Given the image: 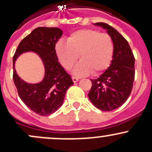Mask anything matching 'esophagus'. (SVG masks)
<instances>
[{
    "label": "esophagus",
    "mask_w": 152,
    "mask_h": 152,
    "mask_svg": "<svg viewBox=\"0 0 152 152\" xmlns=\"http://www.w3.org/2000/svg\"><path fill=\"white\" fill-rule=\"evenodd\" d=\"M72 80H73V82L76 83V82H77L78 81H79V79H78V78H76V77H75V76H73Z\"/></svg>",
    "instance_id": "obj_1"
}]
</instances>
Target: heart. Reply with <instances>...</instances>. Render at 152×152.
Returning <instances> with one entry per match:
<instances>
[{
	"label": "heart",
	"mask_w": 152,
	"mask_h": 152,
	"mask_svg": "<svg viewBox=\"0 0 152 152\" xmlns=\"http://www.w3.org/2000/svg\"><path fill=\"white\" fill-rule=\"evenodd\" d=\"M56 51L60 63L70 70L78 58L81 61L73 69V75L84 76L93 72L98 74L110 65L114 52L111 37L95 29H80L67 38V42L59 41Z\"/></svg>",
	"instance_id": "heart-1"
}]
</instances>
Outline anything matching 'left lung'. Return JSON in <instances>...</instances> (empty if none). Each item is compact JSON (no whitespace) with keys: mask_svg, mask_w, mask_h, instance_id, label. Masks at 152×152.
Instances as JSON below:
<instances>
[{"mask_svg":"<svg viewBox=\"0 0 152 152\" xmlns=\"http://www.w3.org/2000/svg\"><path fill=\"white\" fill-rule=\"evenodd\" d=\"M107 30L114 45L110 66L96 79H91L90 101L102 111H112L128 99L135 77V59L129 44L115 29L102 22L95 23Z\"/></svg>","mask_w":152,"mask_h":152,"instance_id":"1","label":"left lung"}]
</instances>
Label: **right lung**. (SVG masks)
<instances>
[{"label": "right lung", "instance_id": "add662e5", "mask_svg": "<svg viewBox=\"0 0 152 152\" xmlns=\"http://www.w3.org/2000/svg\"><path fill=\"white\" fill-rule=\"evenodd\" d=\"M62 35L63 31L57 27L36 28L21 41L13 58V79L19 97L39 115H49L58 110L62 106L66 91L73 84L70 75L58 62L55 49ZM26 51L37 53L43 61L45 76L39 83L29 84L16 73V59Z\"/></svg>", "mask_w": 152, "mask_h": 152}]
</instances>
